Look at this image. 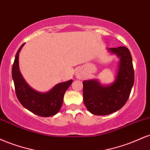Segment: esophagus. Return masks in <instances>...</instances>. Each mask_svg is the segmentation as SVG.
Masks as SVG:
<instances>
[{"label": "esophagus", "mask_w": 150, "mask_h": 150, "mask_svg": "<svg viewBox=\"0 0 150 150\" xmlns=\"http://www.w3.org/2000/svg\"><path fill=\"white\" fill-rule=\"evenodd\" d=\"M76 76H77V78L82 79L84 77V76H85V75H84V73H83V72H82V70H78L76 72Z\"/></svg>", "instance_id": "34e87169"}]
</instances>
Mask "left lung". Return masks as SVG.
<instances>
[{
  "label": "left lung",
  "mask_w": 150,
  "mask_h": 150,
  "mask_svg": "<svg viewBox=\"0 0 150 150\" xmlns=\"http://www.w3.org/2000/svg\"><path fill=\"white\" fill-rule=\"evenodd\" d=\"M120 58L116 80L102 86L97 80L83 81V101L89 112L105 116L116 112L128 101L134 84V68L130 51L125 46L108 49Z\"/></svg>",
  "instance_id": "8db88e82"
}]
</instances>
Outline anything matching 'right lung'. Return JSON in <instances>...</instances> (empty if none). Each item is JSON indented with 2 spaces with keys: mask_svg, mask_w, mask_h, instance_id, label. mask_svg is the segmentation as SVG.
<instances>
[{
  "mask_svg": "<svg viewBox=\"0 0 150 150\" xmlns=\"http://www.w3.org/2000/svg\"><path fill=\"white\" fill-rule=\"evenodd\" d=\"M24 44L18 49L12 68L17 97L24 107L36 115L42 117L53 116L61 109L65 92L73 80L58 84L46 93L38 92L31 88L26 83L19 69V53Z\"/></svg>",
  "mask_w": 150,
  "mask_h": 150,
  "instance_id": "right-lung-1",
  "label": "right lung"
}]
</instances>
